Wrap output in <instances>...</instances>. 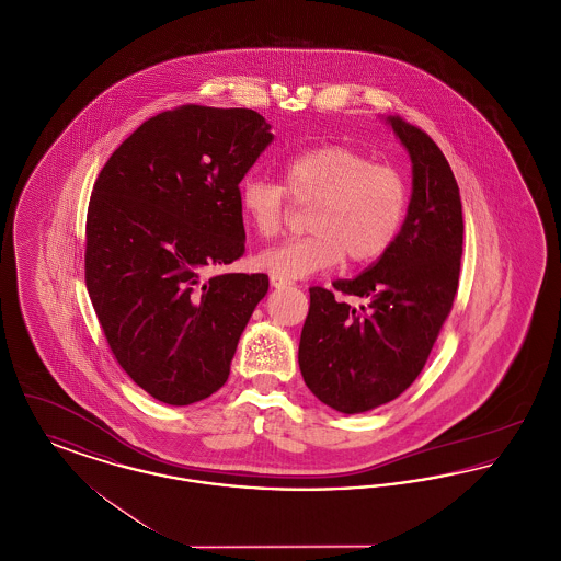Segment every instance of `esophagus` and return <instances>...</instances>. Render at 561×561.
I'll use <instances>...</instances> for the list:
<instances>
[{
  "label": "esophagus",
  "mask_w": 561,
  "mask_h": 561,
  "mask_svg": "<svg viewBox=\"0 0 561 561\" xmlns=\"http://www.w3.org/2000/svg\"><path fill=\"white\" fill-rule=\"evenodd\" d=\"M293 282L290 279H286V277H279V275H271V286L273 288H286V286H290Z\"/></svg>",
  "instance_id": "34e87169"
}]
</instances>
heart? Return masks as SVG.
<instances>
[{
    "mask_svg": "<svg viewBox=\"0 0 561 561\" xmlns=\"http://www.w3.org/2000/svg\"><path fill=\"white\" fill-rule=\"evenodd\" d=\"M282 183L245 176L238 187L243 220L261 236L282 231L288 197L311 204L309 233L279 241L256 256L273 275L296 279L380 259L398 238L408 208V185L391 163L373 161L347 145H320L282 163Z\"/></svg>",
    "mask_w": 561,
    "mask_h": 561,
    "instance_id": "obj_1",
    "label": "heart"
}]
</instances>
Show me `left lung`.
Listing matches in <instances>:
<instances>
[{"label": "left lung", "mask_w": 561, "mask_h": 561, "mask_svg": "<svg viewBox=\"0 0 561 561\" xmlns=\"http://www.w3.org/2000/svg\"><path fill=\"white\" fill-rule=\"evenodd\" d=\"M412 160V197L393 245L334 290L309 288L298 366L325 405L359 414L389 403L425 368L453 311L462 256V204L453 168L427 133L389 117ZM341 295H357L353 308Z\"/></svg>", "instance_id": "1"}]
</instances>
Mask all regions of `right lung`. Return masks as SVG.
Returning <instances> with one entry per match:
<instances>
[{
  "label": "right lung",
  "mask_w": 561,
  "mask_h": 561,
  "mask_svg": "<svg viewBox=\"0 0 561 561\" xmlns=\"http://www.w3.org/2000/svg\"><path fill=\"white\" fill-rule=\"evenodd\" d=\"M252 108L183 105L138 126L103 165L85 216V288L117 364L188 405L227 378L265 273H216L245 245L238 187L273 140Z\"/></svg>",
  "instance_id": "1"
}]
</instances>
